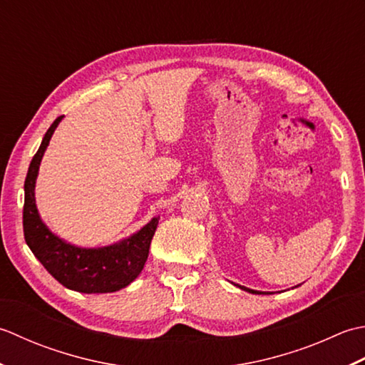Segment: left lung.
<instances>
[{
  "label": "left lung",
  "mask_w": 365,
  "mask_h": 365,
  "mask_svg": "<svg viewBox=\"0 0 365 365\" xmlns=\"http://www.w3.org/2000/svg\"><path fill=\"white\" fill-rule=\"evenodd\" d=\"M240 288H242V289H245V292H249V293H254V294H264V293H262V292H255V289H250V288H245V287H241V285H237ZM267 294V293H266Z\"/></svg>",
  "instance_id": "1"
}]
</instances>
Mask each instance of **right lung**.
Returning a JSON list of instances; mask_svg holds the SVG:
<instances>
[{
	"instance_id": "add662e5",
	"label": "right lung",
	"mask_w": 365,
	"mask_h": 365,
	"mask_svg": "<svg viewBox=\"0 0 365 365\" xmlns=\"http://www.w3.org/2000/svg\"><path fill=\"white\" fill-rule=\"evenodd\" d=\"M63 116L56 118L29 163L25 180L24 233L28 247L59 284L80 293H113L137 279L150 254L159 217L120 244L102 249H80L59 240L37 214L34 184L41 159Z\"/></svg>"
}]
</instances>
